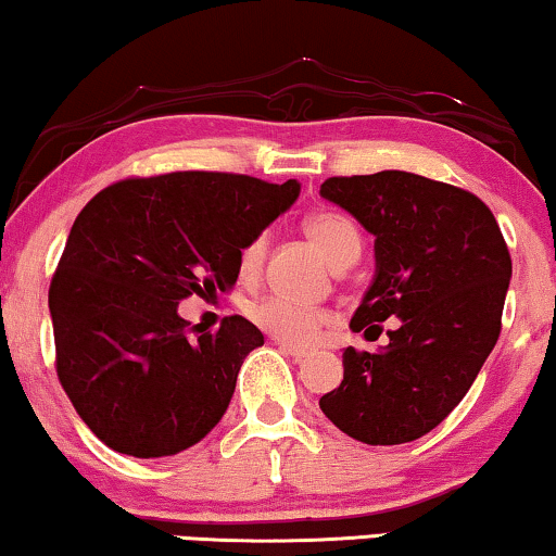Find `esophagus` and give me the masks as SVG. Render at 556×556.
<instances>
[{"label": "esophagus", "instance_id": "34e87169", "mask_svg": "<svg viewBox=\"0 0 556 556\" xmlns=\"http://www.w3.org/2000/svg\"><path fill=\"white\" fill-rule=\"evenodd\" d=\"M277 348H279L281 353H285V355L292 357V359H304V357H309V355H312V350H307V348H294V345H287V342H277Z\"/></svg>", "mask_w": 556, "mask_h": 556}]
</instances>
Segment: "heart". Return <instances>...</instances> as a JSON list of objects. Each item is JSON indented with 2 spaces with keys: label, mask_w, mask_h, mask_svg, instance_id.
Here are the masks:
<instances>
[{
  "label": "heart",
  "mask_w": 556,
  "mask_h": 556,
  "mask_svg": "<svg viewBox=\"0 0 556 556\" xmlns=\"http://www.w3.org/2000/svg\"><path fill=\"white\" fill-rule=\"evenodd\" d=\"M304 233L312 239L327 262L332 264L334 269L342 267V264H353L359 256V249H363V239H359V231L355 224L350 222L348 216L338 214V211H319V214H312L307 222H304ZM264 252H267V239L264 233H256L244 244L239 254V271L241 277H254L256 271L262 269ZM247 317L260 327L262 332L271 334V338L279 342H287V345H312L323 330L330 323L327 312L304 307V304H296L292 300H285V296H262V300L247 304Z\"/></svg>",
  "instance_id": "heart-1"
}]
</instances>
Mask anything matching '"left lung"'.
I'll return each instance as SVG.
<instances>
[{"instance_id": "left-lung-1", "label": "left lung", "mask_w": 556, "mask_h": 556, "mask_svg": "<svg viewBox=\"0 0 556 556\" xmlns=\"http://www.w3.org/2000/svg\"><path fill=\"white\" fill-rule=\"evenodd\" d=\"M319 197L375 237V275L350 330L401 319L378 353H342L345 375L319 408L359 443L416 441L464 401L502 332V229L473 193L408 170L327 178Z\"/></svg>"}]
</instances>
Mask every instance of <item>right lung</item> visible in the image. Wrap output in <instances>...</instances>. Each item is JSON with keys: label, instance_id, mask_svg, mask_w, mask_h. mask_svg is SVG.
Listing matches in <instances>:
<instances>
[{"label": "right lung", "instance_id": "add662e5", "mask_svg": "<svg viewBox=\"0 0 556 556\" xmlns=\"http://www.w3.org/2000/svg\"><path fill=\"white\" fill-rule=\"evenodd\" d=\"M300 197V181L181 170L128 178L88 201L50 285L58 378L92 433L136 458L176 456L229 408L249 319L186 330L178 304L229 292L239 254Z\"/></svg>", "mask_w": 556, "mask_h": 556}]
</instances>
